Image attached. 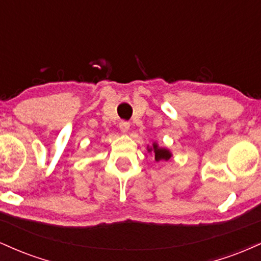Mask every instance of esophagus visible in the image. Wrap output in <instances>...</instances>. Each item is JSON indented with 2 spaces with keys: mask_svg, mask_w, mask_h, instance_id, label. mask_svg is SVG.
Masks as SVG:
<instances>
[{
  "mask_svg": "<svg viewBox=\"0 0 261 261\" xmlns=\"http://www.w3.org/2000/svg\"><path fill=\"white\" fill-rule=\"evenodd\" d=\"M119 127H120L121 133L126 134L127 131H128V128H130V122H127V121H121L120 124H119Z\"/></svg>",
  "mask_w": 261,
  "mask_h": 261,
  "instance_id": "1",
  "label": "esophagus"
}]
</instances>
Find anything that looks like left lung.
<instances>
[{
	"instance_id": "1",
	"label": "left lung",
	"mask_w": 261,
	"mask_h": 261,
	"mask_svg": "<svg viewBox=\"0 0 261 261\" xmlns=\"http://www.w3.org/2000/svg\"><path fill=\"white\" fill-rule=\"evenodd\" d=\"M147 151L151 152V153H153L155 162L168 161L169 158L172 157V153H170L169 149L163 148V147H160V146H158V143H155V142L152 143L151 147H149V146H148Z\"/></svg>"
}]
</instances>
